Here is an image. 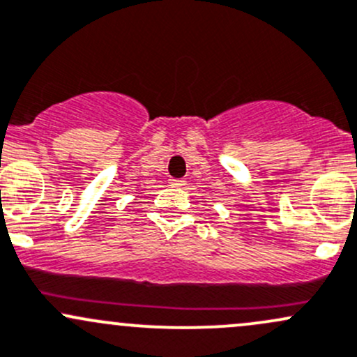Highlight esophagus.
Wrapping results in <instances>:
<instances>
[{"label": "esophagus", "mask_w": 357, "mask_h": 357, "mask_svg": "<svg viewBox=\"0 0 357 357\" xmlns=\"http://www.w3.org/2000/svg\"><path fill=\"white\" fill-rule=\"evenodd\" d=\"M169 185L176 186V188H185L186 181H185V179H174V178H171V179H169Z\"/></svg>", "instance_id": "1"}]
</instances>
